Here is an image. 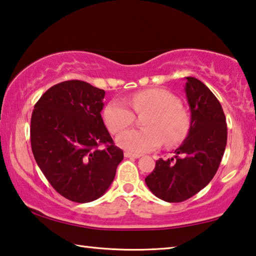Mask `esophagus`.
<instances>
[{"label": "esophagus", "instance_id": "34e87169", "mask_svg": "<svg viewBox=\"0 0 256 256\" xmlns=\"http://www.w3.org/2000/svg\"><path fill=\"white\" fill-rule=\"evenodd\" d=\"M124 158H140V154H134V153H130V152H124Z\"/></svg>", "mask_w": 256, "mask_h": 256}]
</instances>
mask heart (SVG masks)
Segmentation results:
<instances>
[{"mask_svg":"<svg viewBox=\"0 0 256 256\" xmlns=\"http://www.w3.org/2000/svg\"><path fill=\"white\" fill-rule=\"evenodd\" d=\"M128 102L137 113L148 112L143 119L146 128L120 132L116 142L121 148L145 153L158 148L163 142L166 146H174L185 140L190 120L172 93L161 88L144 90L132 94ZM102 116L112 132L122 130L135 120L132 108L120 98L110 100L104 106Z\"/></svg>","mask_w":256,"mask_h":256,"instance_id":"1","label":"heart"}]
</instances>
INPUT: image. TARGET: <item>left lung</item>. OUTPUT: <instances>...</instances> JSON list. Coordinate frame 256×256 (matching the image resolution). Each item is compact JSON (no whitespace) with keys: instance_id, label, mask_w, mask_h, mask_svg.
Returning <instances> with one entry per match:
<instances>
[{"instance_id":"left-lung-1","label":"left lung","mask_w":256,"mask_h":256,"mask_svg":"<svg viewBox=\"0 0 256 256\" xmlns=\"http://www.w3.org/2000/svg\"><path fill=\"white\" fill-rule=\"evenodd\" d=\"M190 111L186 140L168 160L158 158L145 182L156 198L169 203L186 200L211 182L227 145V124L214 94L195 77H186Z\"/></svg>"}]
</instances>
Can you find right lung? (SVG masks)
Returning <instances> with one entry per match:
<instances>
[{
    "label": "right lung",
    "mask_w": 256,
    "mask_h": 256,
    "mask_svg": "<svg viewBox=\"0 0 256 256\" xmlns=\"http://www.w3.org/2000/svg\"><path fill=\"white\" fill-rule=\"evenodd\" d=\"M104 95L88 82L68 80L48 88L34 106V158L54 190L76 203L100 198L124 158L100 116ZM100 144L106 148L100 150Z\"/></svg>",
    "instance_id": "obj_1"
}]
</instances>
